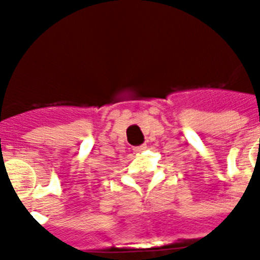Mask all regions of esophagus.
Masks as SVG:
<instances>
[{"label":"esophagus","mask_w":260,"mask_h":260,"mask_svg":"<svg viewBox=\"0 0 260 260\" xmlns=\"http://www.w3.org/2000/svg\"><path fill=\"white\" fill-rule=\"evenodd\" d=\"M147 148V146L146 144H142V146H139V147H135L134 148V151L135 152H136V154H140V152H143V151L146 150Z\"/></svg>","instance_id":"esophagus-1"}]
</instances>
